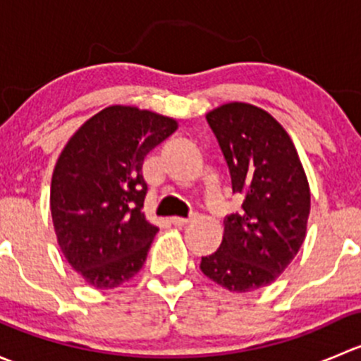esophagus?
I'll return each instance as SVG.
<instances>
[{
  "instance_id": "esophagus-1",
  "label": "esophagus",
  "mask_w": 361,
  "mask_h": 361,
  "mask_svg": "<svg viewBox=\"0 0 361 361\" xmlns=\"http://www.w3.org/2000/svg\"><path fill=\"white\" fill-rule=\"evenodd\" d=\"M171 221H173V225H176V227H185V225H188L192 221V218H181V216H173L171 218Z\"/></svg>"
}]
</instances>
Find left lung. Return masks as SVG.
I'll return each mask as SVG.
<instances>
[{
  "label": "left lung",
  "mask_w": 361,
  "mask_h": 361,
  "mask_svg": "<svg viewBox=\"0 0 361 361\" xmlns=\"http://www.w3.org/2000/svg\"><path fill=\"white\" fill-rule=\"evenodd\" d=\"M232 178L245 197L225 218L220 248L202 257L201 271L228 292L264 288L281 276L307 232L311 190L292 137L265 110L221 104L206 115Z\"/></svg>",
  "instance_id": "left-lung-1"
}]
</instances>
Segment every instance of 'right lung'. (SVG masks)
Listing matches in <instances>:
<instances>
[{"label": "right lung", "mask_w": 361, "mask_h": 361, "mask_svg": "<svg viewBox=\"0 0 361 361\" xmlns=\"http://www.w3.org/2000/svg\"><path fill=\"white\" fill-rule=\"evenodd\" d=\"M176 129L171 116L113 104L61 152L50 185L54 231L68 264L94 288H116L143 267L159 227L143 213L141 167Z\"/></svg>", "instance_id": "obj_1"}]
</instances>
